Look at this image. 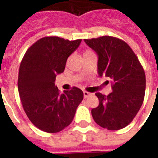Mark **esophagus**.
I'll return each instance as SVG.
<instances>
[{"mask_svg": "<svg viewBox=\"0 0 158 158\" xmlns=\"http://www.w3.org/2000/svg\"><path fill=\"white\" fill-rule=\"evenodd\" d=\"M90 95H91V94H90V93H89V92H87V91H84V98H89Z\"/></svg>", "mask_w": 158, "mask_h": 158, "instance_id": "34e87169", "label": "esophagus"}]
</instances>
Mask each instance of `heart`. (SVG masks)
Listing matches in <instances>:
<instances>
[{"label": "heart", "mask_w": 158, "mask_h": 158, "mask_svg": "<svg viewBox=\"0 0 158 158\" xmlns=\"http://www.w3.org/2000/svg\"><path fill=\"white\" fill-rule=\"evenodd\" d=\"M90 52H91V51H89V50H87V51H85V52H84V54H85V53Z\"/></svg>", "instance_id": "b5f03b06"}]
</instances>
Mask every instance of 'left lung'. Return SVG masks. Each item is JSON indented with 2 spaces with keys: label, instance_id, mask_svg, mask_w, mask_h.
Wrapping results in <instances>:
<instances>
[{
  "label": "left lung",
  "instance_id": "obj_1",
  "mask_svg": "<svg viewBox=\"0 0 158 158\" xmlns=\"http://www.w3.org/2000/svg\"><path fill=\"white\" fill-rule=\"evenodd\" d=\"M84 42L98 56L99 76L110 79L112 88L107 96L95 94L99 105L92 109L93 118L109 130L123 129L134 120L144 99L143 68L130 46L121 39L102 36Z\"/></svg>",
  "mask_w": 158,
  "mask_h": 158
}]
</instances>
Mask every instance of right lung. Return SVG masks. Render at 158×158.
Listing matches in <instances>:
<instances>
[{"instance_id": "right-lung-1", "label": "right lung", "mask_w": 158, "mask_h": 158, "mask_svg": "<svg viewBox=\"0 0 158 158\" xmlns=\"http://www.w3.org/2000/svg\"><path fill=\"white\" fill-rule=\"evenodd\" d=\"M82 39L45 37L28 48L20 63L18 89L23 108L31 122L47 133H57L72 122L84 98L74 87L63 93L55 86L56 74L64 70L68 57Z\"/></svg>"}]
</instances>
